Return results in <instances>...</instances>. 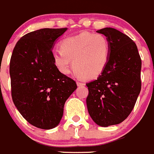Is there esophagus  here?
<instances>
[{"label":"esophagus","mask_w":154,"mask_h":154,"mask_svg":"<svg viewBox=\"0 0 154 154\" xmlns=\"http://www.w3.org/2000/svg\"><path fill=\"white\" fill-rule=\"evenodd\" d=\"M77 85L78 86V87H81V86H84L85 85V84L83 83V82H80V81H77Z\"/></svg>","instance_id":"obj_1"}]
</instances>
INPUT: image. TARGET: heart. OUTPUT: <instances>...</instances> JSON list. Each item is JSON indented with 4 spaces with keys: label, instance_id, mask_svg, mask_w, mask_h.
<instances>
[{
    "label": "heart",
    "instance_id": "1",
    "mask_svg": "<svg viewBox=\"0 0 154 154\" xmlns=\"http://www.w3.org/2000/svg\"><path fill=\"white\" fill-rule=\"evenodd\" d=\"M60 51L52 53V61L62 74L71 69L77 77L93 79L103 73L109 56V43L102 34L83 32L61 42Z\"/></svg>",
    "mask_w": 154,
    "mask_h": 154
}]
</instances>
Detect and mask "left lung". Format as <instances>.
Instances as JSON below:
<instances>
[{
    "instance_id": "8db88e82",
    "label": "left lung",
    "mask_w": 154,
    "mask_h": 154,
    "mask_svg": "<svg viewBox=\"0 0 154 154\" xmlns=\"http://www.w3.org/2000/svg\"><path fill=\"white\" fill-rule=\"evenodd\" d=\"M109 43L106 68L97 80L87 83L88 112L95 123L108 127L122 122L133 110L141 89V60L137 45L111 27L97 30Z\"/></svg>"
}]
</instances>
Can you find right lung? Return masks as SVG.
I'll return each mask as SVG.
<instances>
[{"instance_id":"obj_1","label":"right lung","mask_w":154,"mask_h":154,"mask_svg":"<svg viewBox=\"0 0 154 154\" xmlns=\"http://www.w3.org/2000/svg\"><path fill=\"white\" fill-rule=\"evenodd\" d=\"M67 28L35 30L16 44L10 63L13 102L23 117L38 128L58 125L75 81L58 71L52 61L55 42Z\"/></svg>"}]
</instances>
